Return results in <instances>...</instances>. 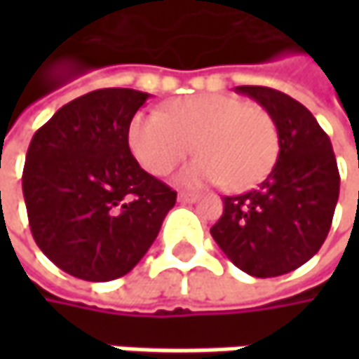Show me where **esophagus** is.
<instances>
[{
    "label": "esophagus",
    "mask_w": 359,
    "mask_h": 359,
    "mask_svg": "<svg viewBox=\"0 0 359 359\" xmlns=\"http://www.w3.org/2000/svg\"><path fill=\"white\" fill-rule=\"evenodd\" d=\"M180 201H184V203H194V201L198 200V194H194V191H180Z\"/></svg>",
    "instance_id": "esophagus-1"
}]
</instances>
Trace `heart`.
Instances as JSON below:
<instances>
[{"mask_svg": "<svg viewBox=\"0 0 359 359\" xmlns=\"http://www.w3.org/2000/svg\"><path fill=\"white\" fill-rule=\"evenodd\" d=\"M131 154L145 172L165 175L200 154L182 172L189 186L222 184L241 191L262 182L278 158V128L266 109L224 93H200L159 111H140L128 128Z\"/></svg>", "mask_w": 359, "mask_h": 359, "instance_id": "obj_1", "label": "heart"}]
</instances>
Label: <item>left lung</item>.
Instances as JSON below:
<instances>
[{
	"mask_svg": "<svg viewBox=\"0 0 359 359\" xmlns=\"http://www.w3.org/2000/svg\"><path fill=\"white\" fill-rule=\"evenodd\" d=\"M278 128V161L259 186L224 200L212 238L229 262L254 278H276L304 266L327 238L339 196L332 142L308 107L282 91L238 86Z\"/></svg>",
	"mask_w": 359,
	"mask_h": 359,
	"instance_id": "obj_1",
	"label": "left lung"
}]
</instances>
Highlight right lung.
<instances>
[{
    "mask_svg": "<svg viewBox=\"0 0 359 359\" xmlns=\"http://www.w3.org/2000/svg\"><path fill=\"white\" fill-rule=\"evenodd\" d=\"M149 93L95 90L60 107L35 131L23 198L35 243L86 282L126 276L158 238L175 191L140 168L128 128Z\"/></svg>",
    "mask_w": 359,
    "mask_h": 359,
    "instance_id": "1",
    "label": "right lung"
}]
</instances>
